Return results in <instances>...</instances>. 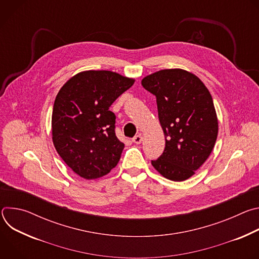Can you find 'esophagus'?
<instances>
[{
  "mask_svg": "<svg viewBox=\"0 0 259 259\" xmlns=\"http://www.w3.org/2000/svg\"><path fill=\"white\" fill-rule=\"evenodd\" d=\"M132 141H133L134 143H136V144L141 143V141H142V135H141V134L135 135V136L132 138Z\"/></svg>",
  "mask_w": 259,
  "mask_h": 259,
  "instance_id": "1",
  "label": "esophagus"
}]
</instances>
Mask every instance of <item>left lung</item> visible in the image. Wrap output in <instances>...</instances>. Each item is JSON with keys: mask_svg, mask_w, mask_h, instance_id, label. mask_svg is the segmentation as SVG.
Listing matches in <instances>:
<instances>
[{"mask_svg": "<svg viewBox=\"0 0 259 259\" xmlns=\"http://www.w3.org/2000/svg\"><path fill=\"white\" fill-rule=\"evenodd\" d=\"M141 85L157 98L166 145L152 161L165 178L183 181L210 156L218 134L212 96L194 73L180 68L162 69L142 79Z\"/></svg>", "mask_w": 259, "mask_h": 259, "instance_id": "obj_1", "label": "left lung"}]
</instances>
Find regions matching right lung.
I'll use <instances>...</instances> for the list:
<instances>
[{"label": "right lung", "mask_w": 259, "mask_h": 259, "mask_svg": "<svg viewBox=\"0 0 259 259\" xmlns=\"http://www.w3.org/2000/svg\"><path fill=\"white\" fill-rule=\"evenodd\" d=\"M134 79L110 70H86L59 90L52 112V139L65 164L85 179H95L117 166L124 149L115 133L114 101Z\"/></svg>", "instance_id": "1"}]
</instances>
